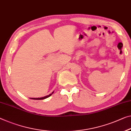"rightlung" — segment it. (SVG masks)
Returning <instances> with one entry per match:
<instances>
[{"mask_svg": "<svg viewBox=\"0 0 131 131\" xmlns=\"http://www.w3.org/2000/svg\"><path fill=\"white\" fill-rule=\"evenodd\" d=\"M53 92H52V94H53ZM52 94H50V95H47V96H44V97H41V98H31V99H33V100H44V99H45V98H47L49 97V96H51V95H52Z\"/></svg>", "mask_w": 131, "mask_h": 131, "instance_id": "obj_1", "label": "right lung"}]
</instances>
